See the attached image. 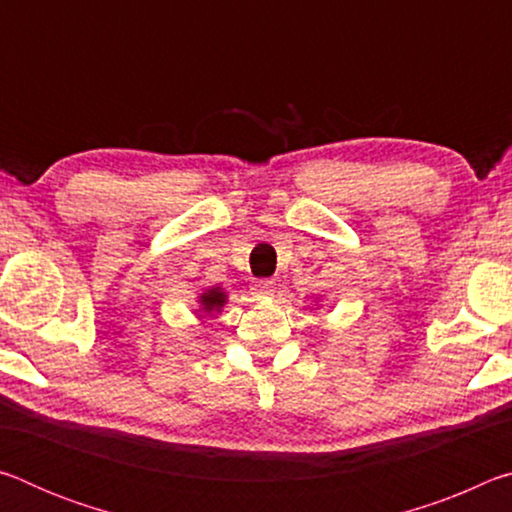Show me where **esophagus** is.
<instances>
[{"instance_id": "obj_1", "label": "esophagus", "mask_w": 512, "mask_h": 512, "mask_svg": "<svg viewBox=\"0 0 512 512\" xmlns=\"http://www.w3.org/2000/svg\"><path fill=\"white\" fill-rule=\"evenodd\" d=\"M253 289L257 291V293H271L273 291V280H255V284H253Z\"/></svg>"}]
</instances>
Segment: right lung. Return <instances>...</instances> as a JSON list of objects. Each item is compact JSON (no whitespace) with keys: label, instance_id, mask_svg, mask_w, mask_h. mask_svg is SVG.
Masks as SVG:
<instances>
[{"label":"right lung","instance_id":"add662e5","mask_svg":"<svg viewBox=\"0 0 512 512\" xmlns=\"http://www.w3.org/2000/svg\"><path fill=\"white\" fill-rule=\"evenodd\" d=\"M225 291L221 287H212V289H205L201 296H198V302H201V309L203 314H212V311H221V307L225 305Z\"/></svg>","mask_w":512,"mask_h":512}]
</instances>
